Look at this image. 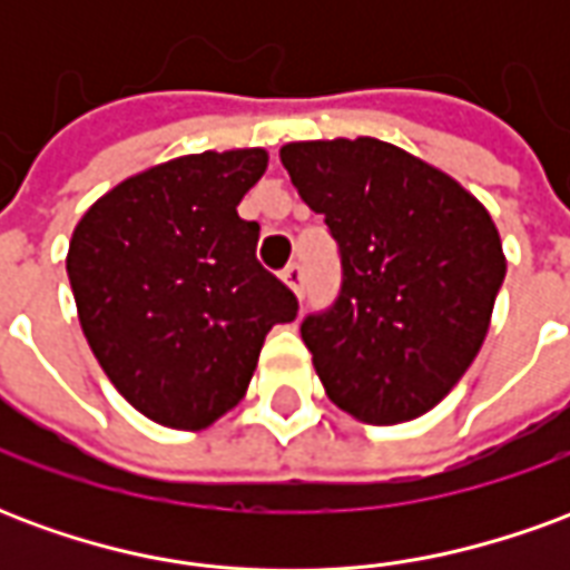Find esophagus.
<instances>
[{
  "label": "esophagus",
  "mask_w": 570,
  "mask_h": 570,
  "mask_svg": "<svg viewBox=\"0 0 570 570\" xmlns=\"http://www.w3.org/2000/svg\"><path fill=\"white\" fill-rule=\"evenodd\" d=\"M284 284L296 293V296H302V289H305V272H302V265L298 262H289L284 268Z\"/></svg>",
  "instance_id": "esophagus-1"
}]
</instances>
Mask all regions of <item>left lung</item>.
<instances>
[{"mask_svg": "<svg viewBox=\"0 0 570 570\" xmlns=\"http://www.w3.org/2000/svg\"><path fill=\"white\" fill-rule=\"evenodd\" d=\"M281 161L342 253L335 305L302 321L326 396L366 424L419 419L485 342L507 274L498 225L458 179L375 137L286 142Z\"/></svg>", "mask_w": 570, "mask_h": 570, "instance_id": "8db88e82", "label": "left lung"}]
</instances>
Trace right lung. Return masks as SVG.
<instances>
[{
    "mask_svg": "<svg viewBox=\"0 0 570 570\" xmlns=\"http://www.w3.org/2000/svg\"><path fill=\"white\" fill-rule=\"evenodd\" d=\"M265 149L183 155L109 188L81 216L67 274L81 333L130 406L204 430L247 394L265 335L298 302L256 259L237 204Z\"/></svg>",
    "mask_w": 570,
    "mask_h": 570,
    "instance_id": "right-lung-1",
    "label": "right lung"
}]
</instances>
